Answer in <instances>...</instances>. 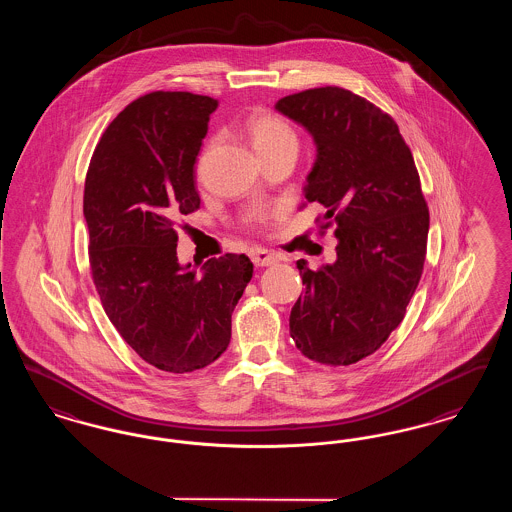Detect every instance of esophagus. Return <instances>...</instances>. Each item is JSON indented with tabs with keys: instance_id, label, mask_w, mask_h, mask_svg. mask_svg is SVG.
<instances>
[{
	"instance_id": "1",
	"label": "esophagus",
	"mask_w": 512,
	"mask_h": 512,
	"mask_svg": "<svg viewBox=\"0 0 512 512\" xmlns=\"http://www.w3.org/2000/svg\"><path fill=\"white\" fill-rule=\"evenodd\" d=\"M251 261L255 267H270L276 263V257L267 251V249H253L251 251Z\"/></svg>"
}]
</instances>
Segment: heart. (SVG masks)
I'll return each instance as SVG.
<instances>
[{
	"instance_id": "obj_1",
	"label": "heart",
	"mask_w": 512,
	"mask_h": 512,
	"mask_svg": "<svg viewBox=\"0 0 512 512\" xmlns=\"http://www.w3.org/2000/svg\"><path fill=\"white\" fill-rule=\"evenodd\" d=\"M245 130L257 155L280 149V147L297 146V136L292 126L282 117L267 111H257L249 115V119L245 122ZM272 215L274 213L268 209H255L247 215V220L253 224H263L272 219Z\"/></svg>"
}]
</instances>
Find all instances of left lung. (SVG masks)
Instances as JSON below:
<instances>
[{"label":"left lung","instance_id":"8db88e82","mask_svg":"<svg viewBox=\"0 0 512 512\" xmlns=\"http://www.w3.org/2000/svg\"><path fill=\"white\" fill-rule=\"evenodd\" d=\"M274 109L315 142L303 194L326 207L338 238L334 263L311 270L297 261L305 293L290 334L313 361L353 365L401 324L422 276L430 215L413 153L390 115L338 86L286 96Z\"/></svg>","mask_w":512,"mask_h":512}]
</instances>
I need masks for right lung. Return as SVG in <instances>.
<instances>
[{
  "mask_svg": "<svg viewBox=\"0 0 512 512\" xmlns=\"http://www.w3.org/2000/svg\"><path fill=\"white\" fill-rule=\"evenodd\" d=\"M217 99L153 92L103 132L84 184L90 267L103 309L146 363L174 374L226 351L253 276L247 255L182 265L174 222L199 207L194 165Z\"/></svg>",
  "mask_w": 512,
  "mask_h": 512,
  "instance_id": "add662e5",
  "label": "right lung"
}]
</instances>
